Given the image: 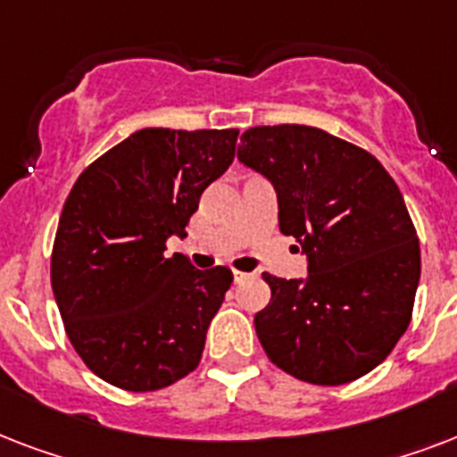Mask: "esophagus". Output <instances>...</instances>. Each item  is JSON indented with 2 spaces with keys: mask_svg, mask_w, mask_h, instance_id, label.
<instances>
[{
  "mask_svg": "<svg viewBox=\"0 0 457 457\" xmlns=\"http://www.w3.org/2000/svg\"><path fill=\"white\" fill-rule=\"evenodd\" d=\"M249 278H253V275H251V272L235 270V282H237V285H239V282H244V279H249Z\"/></svg>",
  "mask_w": 457,
  "mask_h": 457,
  "instance_id": "obj_1",
  "label": "esophagus"
}]
</instances>
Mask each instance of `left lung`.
Listing matches in <instances>:
<instances>
[{
    "label": "left lung",
    "mask_w": 457,
    "mask_h": 457,
    "mask_svg": "<svg viewBox=\"0 0 457 457\" xmlns=\"http://www.w3.org/2000/svg\"><path fill=\"white\" fill-rule=\"evenodd\" d=\"M237 156L270 179L279 229L308 258L303 279L263 272L272 296L253 322L265 353L320 386L368 375L411 325L420 282L398 185L372 154L308 125L251 128Z\"/></svg>",
    "instance_id": "1"
}]
</instances>
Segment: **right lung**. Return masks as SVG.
<instances>
[{"label": "right lung", "mask_w": 457, "mask_h": 457, "mask_svg": "<svg viewBox=\"0 0 457 457\" xmlns=\"http://www.w3.org/2000/svg\"><path fill=\"white\" fill-rule=\"evenodd\" d=\"M239 130L145 128L75 179L52 251V289L82 362L125 391H156L196 370L228 268L163 256L235 158Z\"/></svg>", "instance_id": "obj_1"}]
</instances>
